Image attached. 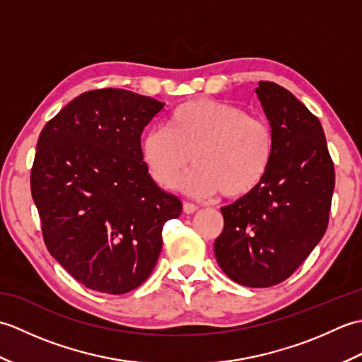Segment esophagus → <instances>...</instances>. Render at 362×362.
Masks as SVG:
<instances>
[{"mask_svg":"<svg viewBox=\"0 0 362 362\" xmlns=\"http://www.w3.org/2000/svg\"><path fill=\"white\" fill-rule=\"evenodd\" d=\"M197 210H199L197 205L191 204V202H183V211H185L187 214H193V213H196Z\"/></svg>","mask_w":362,"mask_h":362,"instance_id":"obj_1","label":"esophagus"}]
</instances>
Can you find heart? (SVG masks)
Returning <instances> with one entry per match:
<instances>
[{
    "mask_svg": "<svg viewBox=\"0 0 362 362\" xmlns=\"http://www.w3.org/2000/svg\"><path fill=\"white\" fill-rule=\"evenodd\" d=\"M274 152V130L264 118L205 98L175 107L166 129H151L141 141V158L161 188L177 185L193 156L196 168L180 188L194 197L253 193L266 179Z\"/></svg>",
    "mask_w": 362,
    "mask_h": 362,
    "instance_id": "b5f03b06",
    "label": "heart"
}]
</instances>
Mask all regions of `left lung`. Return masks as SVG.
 Here are the masks:
<instances>
[{"label": "left lung", "instance_id": "8db88e82", "mask_svg": "<svg viewBox=\"0 0 362 362\" xmlns=\"http://www.w3.org/2000/svg\"><path fill=\"white\" fill-rule=\"evenodd\" d=\"M255 93L274 130L272 165L253 193L221 209L214 255L233 281L269 288L291 276L324 236L334 166L320 121L305 104L274 82H258Z\"/></svg>", "mask_w": 362, "mask_h": 362}]
</instances>
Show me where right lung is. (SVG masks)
<instances>
[{"label": "right lung", "mask_w": 362, "mask_h": 362, "mask_svg": "<svg viewBox=\"0 0 362 362\" xmlns=\"http://www.w3.org/2000/svg\"><path fill=\"white\" fill-rule=\"evenodd\" d=\"M165 103L121 88L82 93L46 122L30 191L46 247L73 279L126 294L148 279L165 222L182 213L141 158V134Z\"/></svg>", "instance_id": "1"}]
</instances>
